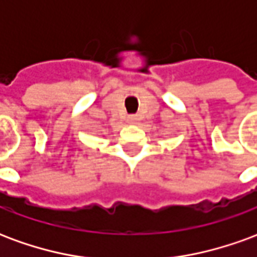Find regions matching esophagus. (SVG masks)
Listing matches in <instances>:
<instances>
[{
    "instance_id": "esophagus-1",
    "label": "esophagus",
    "mask_w": 257,
    "mask_h": 257,
    "mask_svg": "<svg viewBox=\"0 0 257 257\" xmlns=\"http://www.w3.org/2000/svg\"><path fill=\"white\" fill-rule=\"evenodd\" d=\"M128 122L132 123V125H136V123L139 122V117L138 115H129Z\"/></svg>"
}]
</instances>
